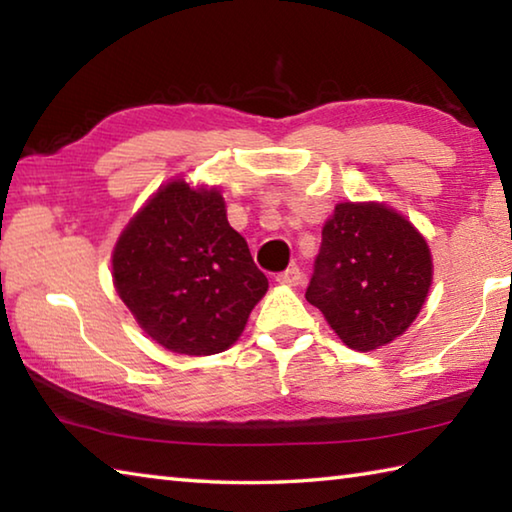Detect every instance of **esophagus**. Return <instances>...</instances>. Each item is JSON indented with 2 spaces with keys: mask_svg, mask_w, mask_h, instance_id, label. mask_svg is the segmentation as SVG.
<instances>
[{
  "mask_svg": "<svg viewBox=\"0 0 512 512\" xmlns=\"http://www.w3.org/2000/svg\"><path fill=\"white\" fill-rule=\"evenodd\" d=\"M275 280L280 282V284H289V287H298V284L302 282V271H300L298 266H289L287 271L277 273Z\"/></svg>",
  "mask_w": 512,
  "mask_h": 512,
  "instance_id": "obj_1",
  "label": "esophagus"
}]
</instances>
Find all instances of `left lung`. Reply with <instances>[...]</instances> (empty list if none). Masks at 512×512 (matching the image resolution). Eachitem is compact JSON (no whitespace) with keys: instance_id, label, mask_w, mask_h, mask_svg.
Wrapping results in <instances>:
<instances>
[{"instance_id":"left-lung-1","label":"left lung","mask_w":512,"mask_h":512,"mask_svg":"<svg viewBox=\"0 0 512 512\" xmlns=\"http://www.w3.org/2000/svg\"><path fill=\"white\" fill-rule=\"evenodd\" d=\"M431 273L427 241L402 214L381 203H339L305 298L348 348L370 352L418 318Z\"/></svg>"}]
</instances>
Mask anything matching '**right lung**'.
Segmentation results:
<instances>
[{"label": "right lung", "mask_w": 512, "mask_h": 512, "mask_svg": "<svg viewBox=\"0 0 512 512\" xmlns=\"http://www.w3.org/2000/svg\"><path fill=\"white\" fill-rule=\"evenodd\" d=\"M112 282L162 348L189 357L228 350L268 289L216 189L160 187L112 253Z\"/></svg>", "instance_id": "obj_1"}]
</instances>
